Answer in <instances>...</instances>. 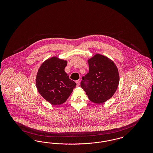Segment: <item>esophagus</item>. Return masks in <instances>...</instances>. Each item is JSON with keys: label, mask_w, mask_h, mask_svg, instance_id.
I'll return each instance as SVG.
<instances>
[{"label": "esophagus", "mask_w": 153, "mask_h": 153, "mask_svg": "<svg viewBox=\"0 0 153 153\" xmlns=\"http://www.w3.org/2000/svg\"><path fill=\"white\" fill-rule=\"evenodd\" d=\"M76 84H77V87H79V86L80 85V81H79V80H77V81H76Z\"/></svg>", "instance_id": "34e87169"}]
</instances>
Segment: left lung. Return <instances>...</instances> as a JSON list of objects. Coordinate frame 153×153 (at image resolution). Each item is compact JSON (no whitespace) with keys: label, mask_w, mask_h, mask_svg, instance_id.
<instances>
[{"label":"left lung","mask_w":153,"mask_h":153,"mask_svg":"<svg viewBox=\"0 0 153 153\" xmlns=\"http://www.w3.org/2000/svg\"><path fill=\"white\" fill-rule=\"evenodd\" d=\"M88 64L89 72L82 77L81 87L91 102L102 103L117 91L119 82L117 68L113 61L100 54L89 59Z\"/></svg>","instance_id":"1"}]
</instances>
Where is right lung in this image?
<instances>
[{
  "mask_svg": "<svg viewBox=\"0 0 153 153\" xmlns=\"http://www.w3.org/2000/svg\"><path fill=\"white\" fill-rule=\"evenodd\" d=\"M67 62L52 57L40 66L36 77L37 89L45 100L53 105H60L66 101L76 87L64 71Z\"/></svg>",
  "mask_w": 153,
  "mask_h": 153,
  "instance_id": "right-lung-1",
  "label": "right lung"
}]
</instances>
